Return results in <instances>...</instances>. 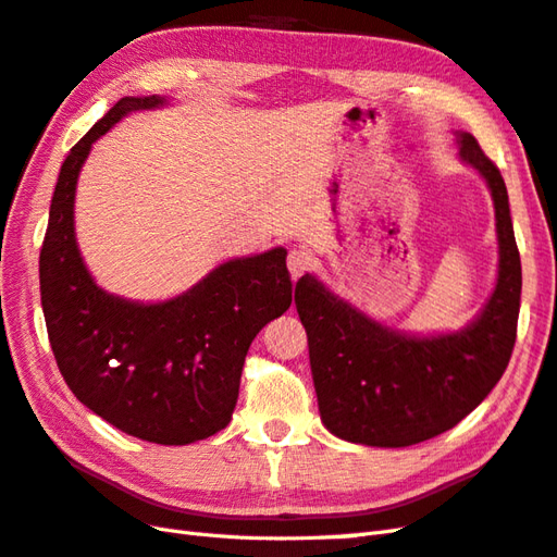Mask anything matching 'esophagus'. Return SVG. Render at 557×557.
I'll use <instances>...</instances> for the list:
<instances>
[{"label":"esophagus","instance_id":"esophagus-1","mask_svg":"<svg viewBox=\"0 0 557 557\" xmlns=\"http://www.w3.org/2000/svg\"><path fill=\"white\" fill-rule=\"evenodd\" d=\"M287 268H289L292 277L298 280V277H301V275L306 273V270H308V256H306L301 249H292V251L287 253Z\"/></svg>","mask_w":557,"mask_h":557}]
</instances>
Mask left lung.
Segmentation results:
<instances>
[{
    "label": "left lung",
    "mask_w": 557,
    "mask_h": 557,
    "mask_svg": "<svg viewBox=\"0 0 557 557\" xmlns=\"http://www.w3.org/2000/svg\"><path fill=\"white\" fill-rule=\"evenodd\" d=\"M459 154L487 181L498 235V277L478 320L456 334L393 332L304 275L294 304L308 334L326 431L369 447H409L449 431L504 376L518 334L522 268L502 171L470 134Z\"/></svg>",
    "instance_id": "left-lung-1"
}]
</instances>
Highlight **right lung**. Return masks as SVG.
Masks as SVG:
<instances>
[{"mask_svg": "<svg viewBox=\"0 0 557 557\" xmlns=\"http://www.w3.org/2000/svg\"><path fill=\"white\" fill-rule=\"evenodd\" d=\"M160 96H126L79 138L55 183L39 289L53 358L67 388L122 433L190 445L231 423L253 336L292 306L287 251L235 259L164 304L96 287L75 239V190L94 140Z\"/></svg>", "mask_w": 557, "mask_h": 557, "instance_id": "right-lung-1", "label": "right lung"}]
</instances>
